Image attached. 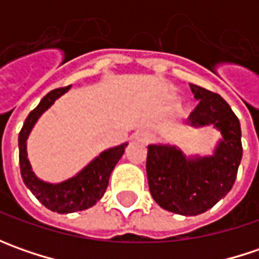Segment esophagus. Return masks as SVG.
<instances>
[{
  "mask_svg": "<svg viewBox=\"0 0 259 259\" xmlns=\"http://www.w3.org/2000/svg\"><path fill=\"white\" fill-rule=\"evenodd\" d=\"M135 138H137L140 143H144V144H147V143H150V140H151V134H150V133H147V131H141V133H137Z\"/></svg>",
  "mask_w": 259,
  "mask_h": 259,
  "instance_id": "34e87169",
  "label": "esophagus"
}]
</instances>
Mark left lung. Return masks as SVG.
I'll list each match as a JSON object with an SVG mask.
<instances>
[{
  "instance_id": "left-lung-1",
  "label": "left lung",
  "mask_w": 259,
  "mask_h": 259,
  "mask_svg": "<svg viewBox=\"0 0 259 259\" xmlns=\"http://www.w3.org/2000/svg\"><path fill=\"white\" fill-rule=\"evenodd\" d=\"M199 101L189 116L194 126L213 124L222 133L212 157L186 158L170 145H148L147 177L151 196L163 209L194 216L213 207L232 189L242 158L241 124L221 95L190 83Z\"/></svg>"
}]
</instances>
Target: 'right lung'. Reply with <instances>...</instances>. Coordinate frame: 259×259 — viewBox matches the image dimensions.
<instances>
[{
    "label": "right lung",
    "mask_w": 259,
    "mask_h": 259,
    "mask_svg": "<svg viewBox=\"0 0 259 259\" xmlns=\"http://www.w3.org/2000/svg\"><path fill=\"white\" fill-rule=\"evenodd\" d=\"M70 86L57 88L50 91L40 104L25 118V122L18 135V148H20V171L25 186L31 190V193L45 204L47 209L57 213H70L77 210H85L92 207L102 196L109 183V176L114 167L119 161L125 151L126 144L109 148L101 155H98L91 164L85 167L80 173L66 180L63 183L49 184L38 180L31 171V165L27 158L25 141L30 134L33 125L38 116L49 109L59 96L67 92Z\"/></svg>",
    "instance_id": "add662e5"
}]
</instances>
